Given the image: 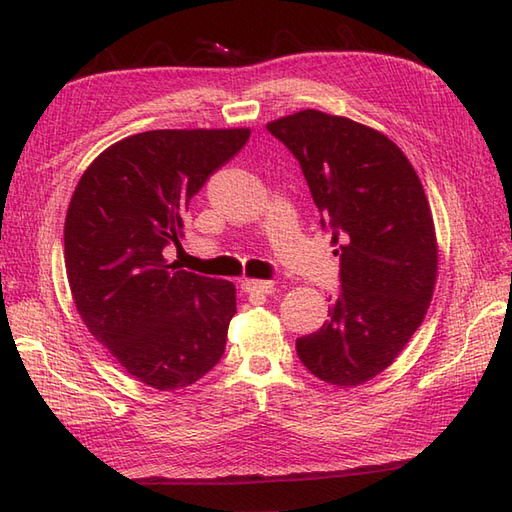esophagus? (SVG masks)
I'll return each mask as SVG.
<instances>
[{
  "instance_id": "1",
  "label": "esophagus",
  "mask_w": 512,
  "mask_h": 512,
  "mask_svg": "<svg viewBox=\"0 0 512 512\" xmlns=\"http://www.w3.org/2000/svg\"><path fill=\"white\" fill-rule=\"evenodd\" d=\"M240 287L246 294H270L274 290V281H257V279H242Z\"/></svg>"
}]
</instances>
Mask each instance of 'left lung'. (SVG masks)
<instances>
[{
  "label": "left lung",
  "mask_w": 512,
  "mask_h": 512,
  "mask_svg": "<svg viewBox=\"0 0 512 512\" xmlns=\"http://www.w3.org/2000/svg\"><path fill=\"white\" fill-rule=\"evenodd\" d=\"M298 160L339 248L329 320L298 337L320 381L355 387L393 363L422 324L437 281V235L415 168L385 134L318 110L266 125Z\"/></svg>",
  "instance_id": "left-lung-1"
}]
</instances>
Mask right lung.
Wrapping results in <instances>:
<instances>
[{
  "label": "right lung",
  "instance_id": "right-lung-1",
  "mask_svg": "<svg viewBox=\"0 0 512 512\" xmlns=\"http://www.w3.org/2000/svg\"><path fill=\"white\" fill-rule=\"evenodd\" d=\"M251 129H153L123 138L90 164L64 220V264L86 329L127 374L183 389L220 361L235 285L179 270L183 214Z\"/></svg>",
  "mask_w": 512,
  "mask_h": 512
}]
</instances>
